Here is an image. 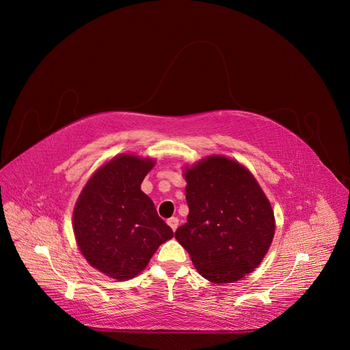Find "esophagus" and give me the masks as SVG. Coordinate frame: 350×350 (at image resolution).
I'll list each match as a JSON object with an SVG mask.
<instances>
[{"mask_svg":"<svg viewBox=\"0 0 350 350\" xmlns=\"http://www.w3.org/2000/svg\"><path fill=\"white\" fill-rule=\"evenodd\" d=\"M167 224L170 226V228H172L173 231H176V230H177V227H178V218H177V217H172V218H169V219H167Z\"/></svg>","mask_w":350,"mask_h":350,"instance_id":"1","label":"esophagus"}]
</instances>
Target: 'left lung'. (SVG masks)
I'll return each instance as SVG.
<instances>
[{
    "instance_id": "8db88e82",
    "label": "left lung",
    "mask_w": 350,
    "mask_h": 350,
    "mask_svg": "<svg viewBox=\"0 0 350 350\" xmlns=\"http://www.w3.org/2000/svg\"><path fill=\"white\" fill-rule=\"evenodd\" d=\"M187 223L176 240L190 254L201 277L228 284L262 261L275 231L268 198L240 163L211 156L187 169Z\"/></svg>"
}]
</instances>
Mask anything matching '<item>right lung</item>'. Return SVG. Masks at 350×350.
Instances as JSON below:
<instances>
[{
  "label": "right lung",
  "mask_w": 350,
  "mask_h": 350,
  "mask_svg": "<svg viewBox=\"0 0 350 350\" xmlns=\"http://www.w3.org/2000/svg\"><path fill=\"white\" fill-rule=\"evenodd\" d=\"M153 165V160L132 154L115 157L90 177L77 201L73 231L79 250L107 277H136L174 235L140 190Z\"/></svg>",
  "instance_id": "right-lung-1"
}]
</instances>
